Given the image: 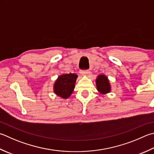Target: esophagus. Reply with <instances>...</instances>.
Returning a JSON list of instances; mask_svg holds the SVG:
<instances>
[{
  "mask_svg": "<svg viewBox=\"0 0 154 154\" xmlns=\"http://www.w3.org/2000/svg\"><path fill=\"white\" fill-rule=\"evenodd\" d=\"M79 73L81 75H83V76H85V75H87V74L89 73V71L88 70H81Z\"/></svg>",
  "mask_w": 154,
  "mask_h": 154,
  "instance_id": "34e87169",
  "label": "esophagus"
}]
</instances>
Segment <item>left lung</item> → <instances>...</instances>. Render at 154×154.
<instances>
[{
    "label": "left lung",
    "instance_id": "8db88e82",
    "mask_svg": "<svg viewBox=\"0 0 154 154\" xmlns=\"http://www.w3.org/2000/svg\"><path fill=\"white\" fill-rule=\"evenodd\" d=\"M96 85L98 91L101 94L109 93L111 91V86L107 77L105 75H99L96 79Z\"/></svg>",
    "mask_w": 154,
    "mask_h": 154
}]
</instances>
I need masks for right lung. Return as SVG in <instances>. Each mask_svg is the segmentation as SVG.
Wrapping results in <instances>:
<instances>
[{"label": "right lung", "instance_id": "obj_1", "mask_svg": "<svg viewBox=\"0 0 154 154\" xmlns=\"http://www.w3.org/2000/svg\"><path fill=\"white\" fill-rule=\"evenodd\" d=\"M77 77V75L74 73L59 76L54 84V92L63 99L68 98L73 91Z\"/></svg>", "mask_w": 154, "mask_h": 154}]
</instances>
